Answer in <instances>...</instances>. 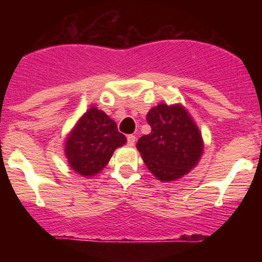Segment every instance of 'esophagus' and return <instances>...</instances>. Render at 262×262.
Returning a JSON list of instances; mask_svg holds the SVG:
<instances>
[{"label":"esophagus","instance_id":"esophagus-1","mask_svg":"<svg viewBox=\"0 0 262 262\" xmlns=\"http://www.w3.org/2000/svg\"><path fill=\"white\" fill-rule=\"evenodd\" d=\"M135 142H136L135 135H128V136H127V144H128L129 147H134V145H135Z\"/></svg>","mask_w":262,"mask_h":262}]
</instances>
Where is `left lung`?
<instances>
[{
	"mask_svg": "<svg viewBox=\"0 0 262 262\" xmlns=\"http://www.w3.org/2000/svg\"><path fill=\"white\" fill-rule=\"evenodd\" d=\"M152 131L136 143L149 172L160 181H176L190 172L203 154L195 122L182 105L160 103L148 111Z\"/></svg>",
	"mask_w": 262,
	"mask_h": 262,
	"instance_id": "1",
	"label": "left lung"
}]
</instances>
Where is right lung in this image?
<instances>
[{
  "instance_id": "right-lung-1",
  "label": "right lung",
  "mask_w": 262,
  "mask_h": 262,
  "mask_svg": "<svg viewBox=\"0 0 262 262\" xmlns=\"http://www.w3.org/2000/svg\"><path fill=\"white\" fill-rule=\"evenodd\" d=\"M123 144L126 136L118 131L117 123L93 106L68 134L64 152L75 172L92 177L105 168L115 149Z\"/></svg>"
}]
</instances>
